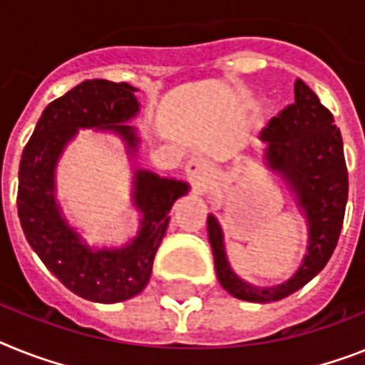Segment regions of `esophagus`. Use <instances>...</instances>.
<instances>
[{
	"label": "esophagus",
	"mask_w": 365,
	"mask_h": 365,
	"mask_svg": "<svg viewBox=\"0 0 365 365\" xmlns=\"http://www.w3.org/2000/svg\"><path fill=\"white\" fill-rule=\"evenodd\" d=\"M187 170V176L192 183H195V187H204L207 182H210V176H211V168L207 165L206 159L202 158H192L191 161L187 163L185 167Z\"/></svg>",
	"instance_id": "1"
}]
</instances>
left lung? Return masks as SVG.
<instances>
[{"label": "left lung", "instance_id": "left-lung-1", "mask_svg": "<svg viewBox=\"0 0 365 365\" xmlns=\"http://www.w3.org/2000/svg\"><path fill=\"white\" fill-rule=\"evenodd\" d=\"M267 143L269 167L286 178L306 211L310 245L301 269L286 284L256 287L235 277L226 262L222 232L213 215H207L215 271L220 286L230 295L249 302H272L301 289L327 265L339 240L349 195V174L339 128L332 113L302 79L295 81V102L282 109L262 131Z\"/></svg>", "mask_w": 365, "mask_h": 365}]
</instances>
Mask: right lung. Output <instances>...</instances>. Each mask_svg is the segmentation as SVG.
Returning a JSON list of instances; mask_svg holds the SVG:
<instances>
[{
	"label": "right lung",
	"instance_id": "add662e5",
	"mask_svg": "<svg viewBox=\"0 0 365 365\" xmlns=\"http://www.w3.org/2000/svg\"><path fill=\"white\" fill-rule=\"evenodd\" d=\"M133 93L128 83L87 79L53 100L21 152L18 173V217L27 243L70 292L103 304L125 301L145 289L170 220L168 211L189 189L187 183L137 170L135 204L145 213L143 228L118 250L88 249L61 217L53 170L64 145L78 128H96L116 131L130 152H135V131L122 124L139 111Z\"/></svg>",
	"mask_w": 365,
	"mask_h": 365
}]
</instances>
